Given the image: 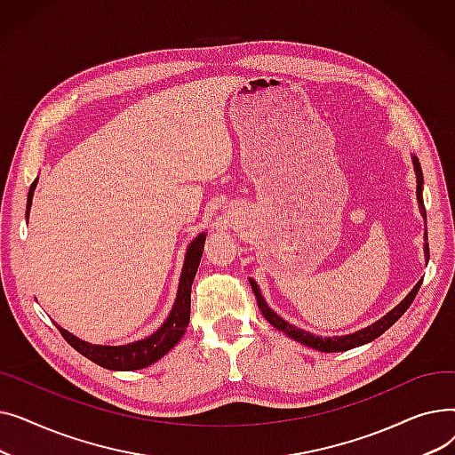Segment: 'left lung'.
<instances>
[{
	"label": "left lung",
	"instance_id": "1",
	"mask_svg": "<svg viewBox=\"0 0 455 455\" xmlns=\"http://www.w3.org/2000/svg\"><path fill=\"white\" fill-rule=\"evenodd\" d=\"M411 160H413V170H415V175H417V201H419V210H420V215L426 220V208H424V201H422V170H420V162L415 155H411ZM427 240V234H424V242ZM424 256H426V261L429 258V251H427V243H424ZM420 283L422 280H419L415 283V288L405 295V299L395 306L389 314H386L381 319H378L376 323H372L371 326L367 328H362L357 330L354 333H347V336H331V338H323V336H315V333H309L306 330H300L293 324H290L288 321H283L278 314H275L273 309L269 307V304L266 302L264 295H261L259 288L256 280L251 278V285H252V291L258 299V307L261 309V315H264L276 330L283 331L285 336L295 339L297 343L300 345H306L309 348H315V350H321V352H345V350H350V348H355V347H362V345H367L371 341H374L376 338H379L381 333H384L386 330H389L403 314L405 309H408L413 302V299L417 297L419 290H420Z\"/></svg>",
	"mask_w": 455,
	"mask_h": 455
}]
</instances>
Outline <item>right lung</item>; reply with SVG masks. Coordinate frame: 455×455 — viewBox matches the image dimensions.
I'll list each match as a JSON object with an SVG mask.
<instances>
[{"label":"right lung","mask_w":455,"mask_h":455,"mask_svg":"<svg viewBox=\"0 0 455 455\" xmlns=\"http://www.w3.org/2000/svg\"><path fill=\"white\" fill-rule=\"evenodd\" d=\"M38 184V179L29 188L28 194V210L26 215L29 220V210L33 204L35 188ZM206 240V232H201L194 242H191L186 249L184 266L179 280V290L173 302V307L170 315L160 324L156 331H153L149 338H143L140 341H132L127 345H92L88 341L79 339L74 333H69L62 326L57 324L62 338L74 347L79 354L88 357L90 362L98 363L100 367L110 369V371H138L143 367H149L155 362H158L162 355L170 352L184 336V331L189 323V306H191V283H194L197 267L201 264L203 247Z\"/></svg>","instance_id":"right-lung-1"}]
</instances>
